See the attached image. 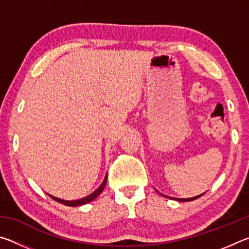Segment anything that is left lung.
I'll return each instance as SVG.
<instances>
[{
    "mask_svg": "<svg viewBox=\"0 0 249 249\" xmlns=\"http://www.w3.org/2000/svg\"><path fill=\"white\" fill-rule=\"evenodd\" d=\"M158 192V191H157ZM160 196H165V197H168V199H171V200H176V201H179V202H189V201H193V200H196V199H197V197H200L201 196H203V193H202V195H200V196H193V197H187V199H180V197H172V196H165V195H162V193H160V192H158Z\"/></svg>",
    "mask_w": 249,
    "mask_h": 249,
    "instance_id": "8db88e82",
    "label": "left lung"
}]
</instances>
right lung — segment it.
<instances>
[{
    "label": "right lung",
    "mask_w": 249,
    "mask_h": 249,
    "mask_svg": "<svg viewBox=\"0 0 249 249\" xmlns=\"http://www.w3.org/2000/svg\"><path fill=\"white\" fill-rule=\"evenodd\" d=\"M107 175L105 176V178H104V180H103V182L101 183L100 187H99L98 189H96V190H95L94 192H92L91 195L87 196H84V197H82V199H79V200L68 201V200H62V199H59V197H56V196H50V195H48V196H49L50 197H52V199H53L54 201L59 202V203H61V204H65V205H68V206H80V205H83V204L89 203V202L93 201L96 196H99L101 195V193H102V191L104 190L105 184H107Z\"/></svg>",
    "instance_id": "obj_1"
}]
</instances>
